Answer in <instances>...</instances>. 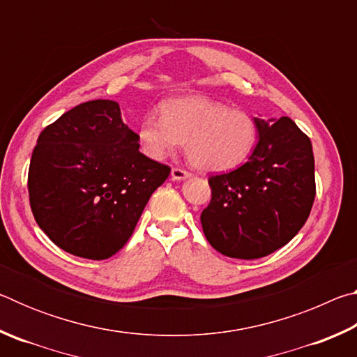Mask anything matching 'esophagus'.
I'll use <instances>...</instances> for the list:
<instances>
[{"label": "esophagus", "instance_id": "obj_1", "mask_svg": "<svg viewBox=\"0 0 357 357\" xmlns=\"http://www.w3.org/2000/svg\"><path fill=\"white\" fill-rule=\"evenodd\" d=\"M192 174L185 170H181V168H173L172 170V179L173 181H184L187 178H190Z\"/></svg>", "mask_w": 357, "mask_h": 357}]
</instances>
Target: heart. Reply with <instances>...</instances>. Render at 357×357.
Masks as SVG:
<instances>
[{
    "label": "heart",
    "mask_w": 357,
    "mask_h": 357,
    "mask_svg": "<svg viewBox=\"0 0 357 357\" xmlns=\"http://www.w3.org/2000/svg\"><path fill=\"white\" fill-rule=\"evenodd\" d=\"M257 138V121L249 112L206 96L168 99L160 105V114H144L137 128L138 148L148 159L165 160L184 142L192 164L211 173L244 164Z\"/></svg>",
    "instance_id": "heart-1"
}]
</instances>
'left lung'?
I'll list each match as a JSON object with an SVG mask.
<instances>
[{
    "instance_id": "1",
    "label": "left lung",
    "mask_w": 357,
    "mask_h": 357,
    "mask_svg": "<svg viewBox=\"0 0 357 357\" xmlns=\"http://www.w3.org/2000/svg\"><path fill=\"white\" fill-rule=\"evenodd\" d=\"M258 143L236 170L209 178L204 236L229 258L255 259L291 241L315 200L310 138L287 116H257Z\"/></svg>"
}]
</instances>
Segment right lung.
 <instances>
[{
	"label": "right lung",
	"instance_id": "add662e5",
	"mask_svg": "<svg viewBox=\"0 0 357 357\" xmlns=\"http://www.w3.org/2000/svg\"><path fill=\"white\" fill-rule=\"evenodd\" d=\"M168 174L170 167L138 151L118 102L89 100L40 132L29 164V203L59 249L105 259L128 243Z\"/></svg>",
	"mask_w": 357,
	"mask_h": 357
}]
</instances>
